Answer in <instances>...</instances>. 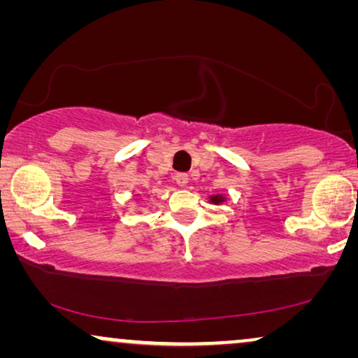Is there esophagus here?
Returning <instances> with one entry per match:
<instances>
[{"mask_svg":"<svg viewBox=\"0 0 358 358\" xmlns=\"http://www.w3.org/2000/svg\"><path fill=\"white\" fill-rule=\"evenodd\" d=\"M174 180H176V184L179 185V187H185V185H187V182H189V176L184 174V173H179V174L174 176Z\"/></svg>","mask_w":358,"mask_h":358,"instance_id":"1","label":"esophagus"}]
</instances>
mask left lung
Returning a JSON list of instances; mask_svg holds the SVG:
<instances>
[{
  "mask_svg": "<svg viewBox=\"0 0 358 358\" xmlns=\"http://www.w3.org/2000/svg\"><path fill=\"white\" fill-rule=\"evenodd\" d=\"M224 200H227V197H224V195H210V203H213V205L223 203Z\"/></svg>",
  "mask_w": 358,
  "mask_h": 358,
  "instance_id": "obj_1",
  "label": "left lung"
}]
</instances>
